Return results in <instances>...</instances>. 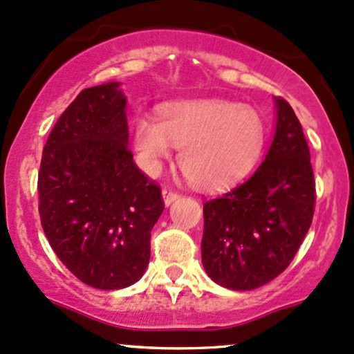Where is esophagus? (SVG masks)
<instances>
[{
  "label": "esophagus",
  "mask_w": 354,
  "mask_h": 354,
  "mask_svg": "<svg viewBox=\"0 0 354 354\" xmlns=\"http://www.w3.org/2000/svg\"><path fill=\"white\" fill-rule=\"evenodd\" d=\"M162 196H163V201H165L167 206H170L174 201H177L178 197H180V194H178L177 191H174V189H163Z\"/></svg>",
  "instance_id": "34e87169"
}]
</instances>
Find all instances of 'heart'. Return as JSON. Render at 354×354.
Listing matches in <instances>:
<instances>
[{
	"label": "heart",
	"mask_w": 354,
	"mask_h": 354,
	"mask_svg": "<svg viewBox=\"0 0 354 354\" xmlns=\"http://www.w3.org/2000/svg\"><path fill=\"white\" fill-rule=\"evenodd\" d=\"M263 140V120L253 108L223 100L177 102L162 109L160 121L140 116L135 124V145L147 170H157L172 148H182V172L204 189L245 176Z\"/></svg>",
	"instance_id": "heart-1"
}]
</instances>
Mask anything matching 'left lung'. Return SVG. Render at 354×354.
I'll use <instances>...</instances> for the list:
<instances>
[{"mask_svg": "<svg viewBox=\"0 0 354 354\" xmlns=\"http://www.w3.org/2000/svg\"><path fill=\"white\" fill-rule=\"evenodd\" d=\"M277 128L263 163L243 184L204 203L203 265L216 283L253 290L279 277L302 245L315 180L300 121L275 97Z\"/></svg>", "mask_w": 354, "mask_h": 354, "instance_id": "obj_1", "label": "left lung"}]
</instances>
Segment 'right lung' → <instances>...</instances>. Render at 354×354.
<instances>
[{"instance_id":"add662e5","label":"right lung","mask_w":354,"mask_h":354,"mask_svg":"<svg viewBox=\"0 0 354 354\" xmlns=\"http://www.w3.org/2000/svg\"><path fill=\"white\" fill-rule=\"evenodd\" d=\"M118 82L79 93L44 147L39 212L59 260L81 282L116 290L138 282L160 218V185L133 162L127 97Z\"/></svg>"}]
</instances>
